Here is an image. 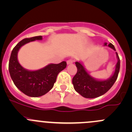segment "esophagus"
<instances>
[{
	"instance_id": "1",
	"label": "esophagus",
	"mask_w": 132,
	"mask_h": 132,
	"mask_svg": "<svg viewBox=\"0 0 132 132\" xmlns=\"http://www.w3.org/2000/svg\"><path fill=\"white\" fill-rule=\"evenodd\" d=\"M73 62H74V60L73 59H68L67 61V64H70L73 63Z\"/></svg>"
}]
</instances>
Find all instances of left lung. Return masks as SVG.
<instances>
[{
  "label": "left lung",
  "instance_id": "8db88e82",
  "mask_svg": "<svg viewBox=\"0 0 132 132\" xmlns=\"http://www.w3.org/2000/svg\"><path fill=\"white\" fill-rule=\"evenodd\" d=\"M107 46V43L104 44ZM109 47L116 51V48L112 43L108 45ZM118 62L116 66V70L114 75L107 80H97L91 77L87 73L83 65L79 62H76L77 72L72 80L75 90L84 98H94L103 95L110 89L115 83L118 77L120 69V59L116 52Z\"/></svg>",
  "mask_w": 132,
  "mask_h": 132
}]
</instances>
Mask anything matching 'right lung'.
Segmentation results:
<instances>
[{
	"mask_svg": "<svg viewBox=\"0 0 132 132\" xmlns=\"http://www.w3.org/2000/svg\"><path fill=\"white\" fill-rule=\"evenodd\" d=\"M41 39V36L22 39L13 49L9 59V71L14 85L22 93L31 97L41 96L51 90L57 75L67 65L66 61H62L59 64H50L36 71H29L23 68L17 59L19 49L30 41Z\"/></svg>",
	"mask_w": 132,
	"mask_h": 132,
	"instance_id": "obj_1",
	"label": "right lung"
}]
</instances>
